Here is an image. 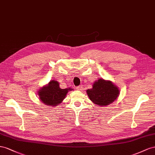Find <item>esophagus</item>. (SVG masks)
Listing matches in <instances>:
<instances>
[{
  "label": "esophagus",
  "instance_id": "1",
  "mask_svg": "<svg viewBox=\"0 0 155 155\" xmlns=\"http://www.w3.org/2000/svg\"><path fill=\"white\" fill-rule=\"evenodd\" d=\"M76 88H77V90H82V86H78Z\"/></svg>",
  "mask_w": 155,
  "mask_h": 155
}]
</instances>
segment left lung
<instances>
[{"instance_id": "8db88e82", "label": "left lung", "mask_w": 155, "mask_h": 155, "mask_svg": "<svg viewBox=\"0 0 155 155\" xmlns=\"http://www.w3.org/2000/svg\"><path fill=\"white\" fill-rule=\"evenodd\" d=\"M87 94L92 102L103 107L113 103L119 96V90L112 82L99 78L92 89L87 90Z\"/></svg>"}]
</instances>
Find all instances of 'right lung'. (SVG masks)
Masks as SVG:
<instances>
[{"mask_svg":"<svg viewBox=\"0 0 155 155\" xmlns=\"http://www.w3.org/2000/svg\"><path fill=\"white\" fill-rule=\"evenodd\" d=\"M72 89H61L57 81H51L46 86L43 87L38 91L41 101L45 104L56 106L62 102L69 90Z\"/></svg>","mask_w":155,"mask_h":155,"instance_id":"add662e5","label":"right lung"}]
</instances>
